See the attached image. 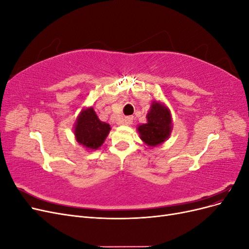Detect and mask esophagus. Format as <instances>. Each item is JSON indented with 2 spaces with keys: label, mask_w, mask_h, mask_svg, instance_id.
<instances>
[{
  "label": "esophagus",
  "mask_w": 249,
  "mask_h": 249,
  "mask_svg": "<svg viewBox=\"0 0 249 249\" xmlns=\"http://www.w3.org/2000/svg\"><path fill=\"white\" fill-rule=\"evenodd\" d=\"M133 123V116H125L124 119V124L126 125H130Z\"/></svg>",
  "instance_id": "esophagus-1"
}]
</instances>
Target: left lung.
Wrapping results in <instances>:
<instances>
[{
    "instance_id": "1",
    "label": "left lung",
    "mask_w": 249,
    "mask_h": 249,
    "mask_svg": "<svg viewBox=\"0 0 249 249\" xmlns=\"http://www.w3.org/2000/svg\"><path fill=\"white\" fill-rule=\"evenodd\" d=\"M147 123L138 126L140 138L149 146H156L169 137L171 116L169 110L158 102H154L146 115Z\"/></svg>"
}]
</instances>
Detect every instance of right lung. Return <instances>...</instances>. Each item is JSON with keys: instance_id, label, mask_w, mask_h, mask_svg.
I'll return each instance as SVG.
<instances>
[{"instance_id": "add662e5", "label": "right lung", "mask_w": 249, "mask_h": 249, "mask_svg": "<svg viewBox=\"0 0 249 249\" xmlns=\"http://www.w3.org/2000/svg\"><path fill=\"white\" fill-rule=\"evenodd\" d=\"M110 129V124L101 122L94 110L88 108L80 114L74 126V135L82 145L96 149L103 144Z\"/></svg>"}]
</instances>
